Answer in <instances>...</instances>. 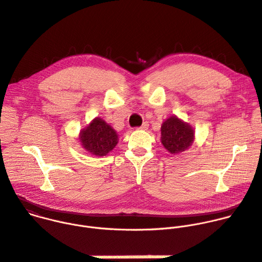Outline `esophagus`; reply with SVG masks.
<instances>
[{
  "mask_svg": "<svg viewBox=\"0 0 262 262\" xmlns=\"http://www.w3.org/2000/svg\"><path fill=\"white\" fill-rule=\"evenodd\" d=\"M148 128H149V124L148 123H144L142 126L138 127L139 130H148Z\"/></svg>",
  "mask_w": 262,
  "mask_h": 262,
  "instance_id": "esophagus-1",
  "label": "esophagus"
}]
</instances>
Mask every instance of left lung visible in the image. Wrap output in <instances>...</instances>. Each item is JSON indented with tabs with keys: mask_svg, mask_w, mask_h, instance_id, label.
Listing matches in <instances>:
<instances>
[{
	"mask_svg": "<svg viewBox=\"0 0 262 262\" xmlns=\"http://www.w3.org/2000/svg\"><path fill=\"white\" fill-rule=\"evenodd\" d=\"M160 131L163 146L173 155L188 150L195 140V132L192 126L176 115L168 117L163 123Z\"/></svg>",
	"mask_w": 262,
	"mask_h": 262,
	"instance_id": "8db88e82",
	"label": "left lung"
}]
</instances>
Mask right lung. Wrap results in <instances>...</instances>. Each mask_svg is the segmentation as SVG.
<instances>
[{
	"mask_svg": "<svg viewBox=\"0 0 262 262\" xmlns=\"http://www.w3.org/2000/svg\"><path fill=\"white\" fill-rule=\"evenodd\" d=\"M80 146L94 156H106L118 143L117 132L103 118L95 117L79 132Z\"/></svg>",
	"mask_w": 262,
	"mask_h": 262,
	"instance_id": "right-lung-1",
	"label": "right lung"
}]
</instances>
